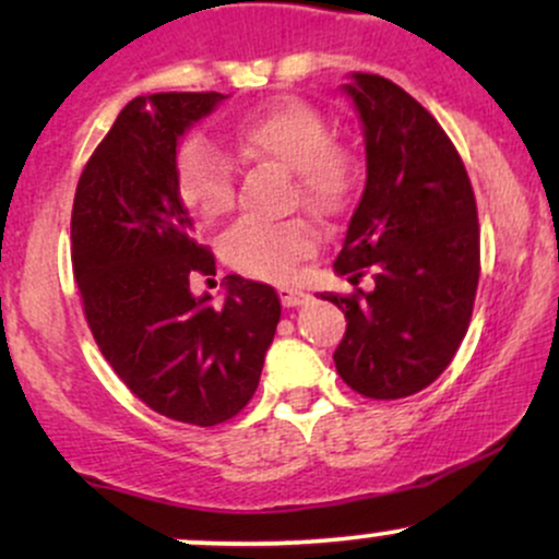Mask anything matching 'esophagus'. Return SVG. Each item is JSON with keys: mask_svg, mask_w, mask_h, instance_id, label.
Here are the masks:
<instances>
[{"mask_svg": "<svg viewBox=\"0 0 559 559\" xmlns=\"http://www.w3.org/2000/svg\"><path fill=\"white\" fill-rule=\"evenodd\" d=\"M307 299H310V294L301 292V288H281V301H284V307H299L305 305Z\"/></svg>", "mask_w": 559, "mask_h": 559, "instance_id": "esophagus-1", "label": "esophagus"}]
</instances>
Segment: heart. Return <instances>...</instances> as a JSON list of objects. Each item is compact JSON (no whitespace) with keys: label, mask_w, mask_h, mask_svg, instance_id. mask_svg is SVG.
Listing matches in <instances>:
<instances>
[{"label":"heart","mask_w":559,"mask_h":559,"mask_svg":"<svg viewBox=\"0 0 559 559\" xmlns=\"http://www.w3.org/2000/svg\"><path fill=\"white\" fill-rule=\"evenodd\" d=\"M234 150L249 163L288 170L292 202L318 217L344 213L360 183V157L344 141L331 139L320 110L305 99H278L241 120L234 131ZM176 194L199 221L226 217L236 202L234 168L228 157L202 136H189L173 165ZM316 247L312 230L301 221H243L223 236L226 265L243 275L286 281Z\"/></svg>","instance_id":"heart-1"}]
</instances>
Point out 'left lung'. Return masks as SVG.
I'll return each instance as SVG.
<instances>
[{"label": "left lung", "mask_w": 559, "mask_h": 559, "mask_svg": "<svg viewBox=\"0 0 559 559\" xmlns=\"http://www.w3.org/2000/svg\"><path fill=\"white\" fill-rule=\"evenodd\" d=\"M368 181L333 271L373 288L320 294L346 318L338 376L370 400L418 394L463 344L480 275L471 178L444 128L404 88L352 73Z\"/></svg>", "instance_id": "obj_1"}]
</instances>
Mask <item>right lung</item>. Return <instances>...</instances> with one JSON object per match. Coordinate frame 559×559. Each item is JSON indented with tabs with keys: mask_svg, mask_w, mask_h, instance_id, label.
<instances>
[{
	"mask_svg": "<svg viewBox=\"0 0 559 559\" xmlns=\"http://www.w3.org/2000/svg\"><path fill=\"white\" fill-rule=\"evenodd\" d=\"M226 99L217 92L136 96L81 173L70 217L73 271L94 342L146 407L189 426L239 415L260 383L281 320L273 286L226 275V301L194 297L215 275L176 194L178 139Z\"/></svg>",
	"mask_w": 559,
	"mask_h": 559,
	"instance_id": "right-lung-1",
	"label": "right lung"
}]
</instances>
